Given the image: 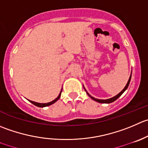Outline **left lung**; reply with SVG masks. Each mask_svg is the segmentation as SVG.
<instances>
[{"label": "left lung", "mask_w": 148, "mask_h": 148, "mask_svg": "<svg viewBox=\"0 0 148 148\" xmlns=\"http://www.w3.org/2000/svg\"><path fill=\"white\" fill-rule=\"evenodd\" d=\"M131 77H132V73H131V75H130V78H129V80H128V82H127V84H126V86H125V87H124V88L123 89V90H121V91L119 93V94H117L116 95H115V96H114V97H111V98L106 99V100H101V99H97V98H95V97H93L92 96H91V95H90V94H89L88 92H87V90H85V88H84V86H83V87H84V90H85V91H86V92H87V94L88 95L90 96V98L92 99L93 100H95V101L97 102V103H113V102H114V101H115L116 100H117V99H118L119 97L120 96H121V95H122L123 93H124V92H125V90H127V88H128L129 84H130V80H131Z\"/></svg>", "instance_id": "8db88e82"}]
</instances>
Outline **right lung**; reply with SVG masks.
Listing matches in <instances>:
<instances>
[{"label": "right lung", "mask_w": 148, "mask_h": 148, "mask_svg": "<svg viewBox=\"0 0 148 148\" xmlns=\"http://www.w3.org/2000/svg\"><path fill=\"white\" fill-rule=\"evenodd\" d=\"M61 92H62V90H61V92L59 93V95H58V97H57L55 99V100H53V101H51V102H49V103H37V102L32 101V100H28L30 102V103H32V104H34V106H38V107H40V108L46 107V106H51V105H52V104H53V103H55L56 102L57 100H58V99L60 98V97H61Z\"/></svg>", "instance_id": "right-lung-1"}]
</instances>
